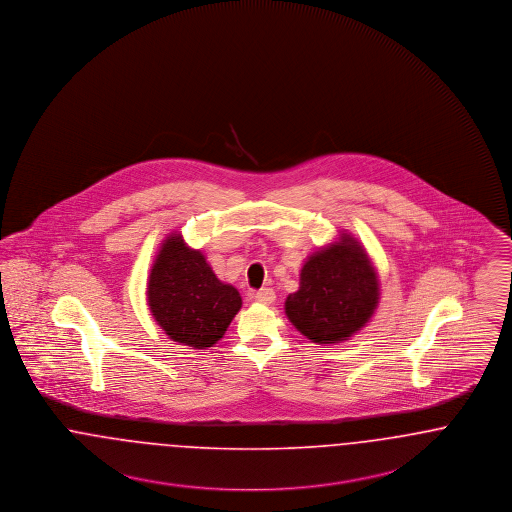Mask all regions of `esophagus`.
Segmentation results:
<instances>
[{"label": "esophagus", "instance_id": "34e87169", "mask_svg": "<svg viewBox=\"0 0 512 512\" xmlns=\"http://www.w3.org/2000/svg\"><path fill=\"white\" fill-rule=\"evenodd\" d=\"M254 298H256L260 304H271V302L275 300V292H273V289L258 290Z\"/></svg>", "mask_w": 512, "mask_h": 512}]
</instances>
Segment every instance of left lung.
I'll return each instance as SVG.
<instances>
[{
    "label": "left lung",
    "mask_w": 512,
    "mask_h": 512,
    "mask_svg": "<svg viewBox=\"0 0 512 512\" xmlns=\"http://www.w3.org/2000/svg\"><path fill=\"white\" fill-rule=\"evenodd\" d=\"M377 269L348 233L308 256L300 289L287 296L290 323L315 344H338L361 331L377 310Z\"/></svg>",
    "instance_id": "obj_1"
}]
</instances>
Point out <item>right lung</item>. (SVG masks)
<instances>
[{"instance_id": "obj_1", "label": "right lung", "mask_w": 512, "mask_h": 512, "mask_svg": "<svg viewBox=\"0 0 512 512\" xmlns=\"http://www.w3.org/2000/svg\"><path fill=\"white\" fill-rule=\"evenodd\" d=\"M147 302L168 338L197 350L214 346L243 306L239 290L222 283L179 233L168 235L156 252Z\"/></svg>"}]
</instances>
